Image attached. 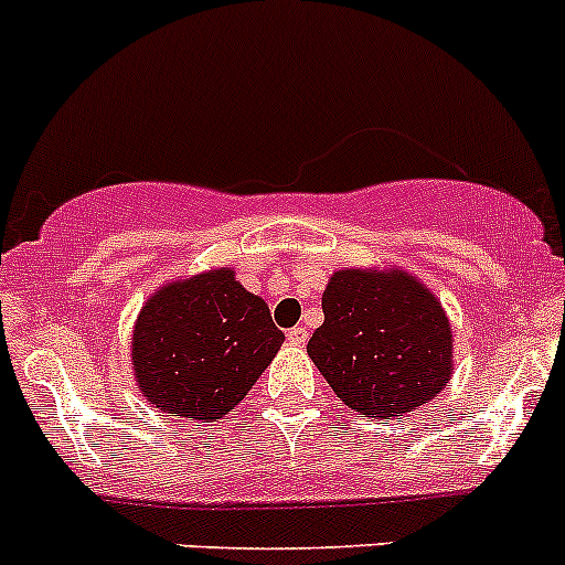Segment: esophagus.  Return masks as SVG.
I'll use <instances>...</instances> for the list:
<instances>
[{
    "label": "esophagus",
    "instance_id": "esophagus-1",
    "mask_svg": "<svg viewBox=\"0 0 565 565\" xmlns=\"http://www.w3.org/2000/svg\"><path fill=\"white\" fill-rule=\"evenodd\" d=\"M287 339L289 344H306V339H309V330L303 328V324H295V328L287 330Z\"/></svg>",
    "mask_w": 565,
    "mask_h": 565
}]
</instances>
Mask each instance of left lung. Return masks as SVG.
<instances>
[{
	"label": "left lung",
	"mask_w": 565,
	"mask_h": 565,
	"mask_svg": "<svg viewBox=\"0 0 565 565\" xmlns=\"http://www.w3.org/2000/svg\"><path fill=\"white\" fill-rule=\"evenodd\" d=\"M309 358L366 418H396L446 388L454 339L435 295L404 270H339L322 295Z\"/></svg>",
	"instance_id": "obj_1"
}]
</instances>
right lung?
Returning <instances> with one entry per match:
<instances>
[{"mask_svg":"<svg viewBox=\"0 0 565 565\" xmlns=\"http://www.w3.org/2000/svg\"><path fill=\"white\" fill-rule=\"evenodd\" d=\"M281 344L265 300L218 267L158 289L136 319L130 355L152 407L213 424L248 396Z\"/></svg>","mask_w":565,"mask_h":565,"instance_id":"obj_1","label":"right lung"}]
</instances>
